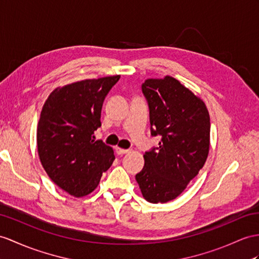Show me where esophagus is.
<instances>
[{"mask_svg": "<svg viewBox=\"0 0 259 259\" xmlns=\"http://www.w3.org/2000/svg\"><path fill=\"white\" fill-rule=\"evenodd\" d=\"M130 149H123V148H116V154L117 155H125V154H128L130 153Z\"/></svg>", "mask_w": 259, "mask_h": 259, "instance_id": "esophagus-1", "label": "esophagus"}]
</instances>
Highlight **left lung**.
I'll use <instances>...</instances> for the list:
<instances>
[{
    "label": "left lung",
    "instance_id": "obj_1",
    "mask_svg": "<svg viewBox=\"0 0 259 259\" xmlns=\"http://www.w3.org/2000/svg\"><path fill=\"white\" fill-rule=\"evenodd\" d=\"M142 91L149 106L151 135L159 147L146 151L136 175L145 200L166 203L178 197L204 166L210 148V115L204 102L170 75L147 79Z\"/></svg>",
    "mask_w": 259,
    "mask_h": 259
}]
</instances>
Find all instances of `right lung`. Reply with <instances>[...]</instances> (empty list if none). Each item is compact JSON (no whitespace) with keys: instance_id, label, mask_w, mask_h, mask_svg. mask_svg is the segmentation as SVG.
I'll return each mask as SVG.
<instances>
[{"instance_id":"right-lung-1","label":"right lung","mask_w":259,"mask_h":259,"mask_svg":"<svg viewBox=\"0 0 259 259\" xmlns=\"http://www.w3.org/2000/svg\"><path fill=\"white\" fill-rule=\"evenodd\" d=\"M121 75L87 79L57 88L42 106L37 126L41 165L55 184L75 198L91 193L115 159L94 141L105 97Z\"/></svg>"}]
</instances>
